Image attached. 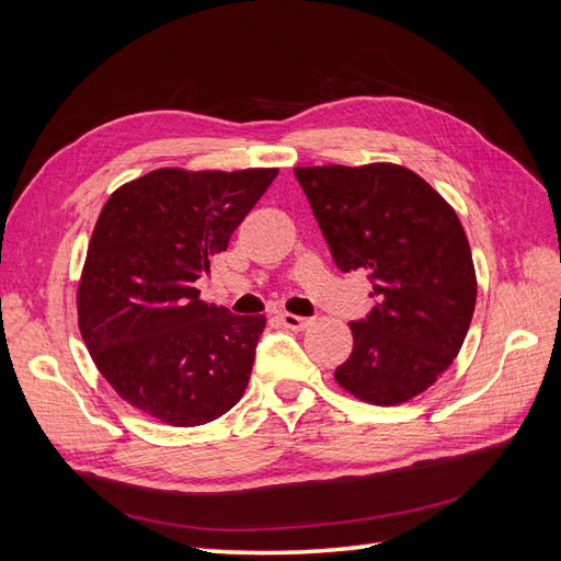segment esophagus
<instances>
[{
    "label": "esophagus",
    "instance_id": "esophagus-1",
    "mask_svg": "<svg viewBox=\"0 0 561 561\" xmlns=\"http://www.w3.org/2000/svg\"><path fill=\"white\" fill-rule=\"evenodd\" d=\"M278 320L283 322L285 328H290V330H304V328H309V318H301V316H295V313H280L278 316Z\"/></svg>",
    "mask_w": 561,
    "mask_h": 561
}]
</instances>
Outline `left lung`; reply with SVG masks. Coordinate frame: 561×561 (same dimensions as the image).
I'll list each match as a JSON object with an SVG mask.
<instances>
[{"label":"left lung","mask_w":561,"mask_h":561,"mask_svg":"<svg viewBox=\"0 0 561 561\" xmlns=\"http://www.w3.org/2000/svg\"><path fill=\"white\" fill-rule=\"evenodd\" d=\"M334 264L371 283L336 383L371 404L423 393L468 334L478 280L466 231L433 186L396 163L295 168Z\"/></svg>","instance_id":"left-lung-1"}]
</instances>
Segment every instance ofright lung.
I'll return each instance as SVG.
<instances>
[{"mask_svg": "<svg viewBox=\"0 0 561 561\" xmlns=\"http://www.w3.org/2000/svg\"><path fill=\"white\" fill-rule=\"evenodd\" d=\"M276 175L161 168L107 198L79 280V330L135 410L190 428L243 398L266 318L203 301L196 280Z\"/></svg>", "mask_w": 561, "mask_h": 561, "instance_id": "obj_1", "label": "right lung"}]
</instances>
